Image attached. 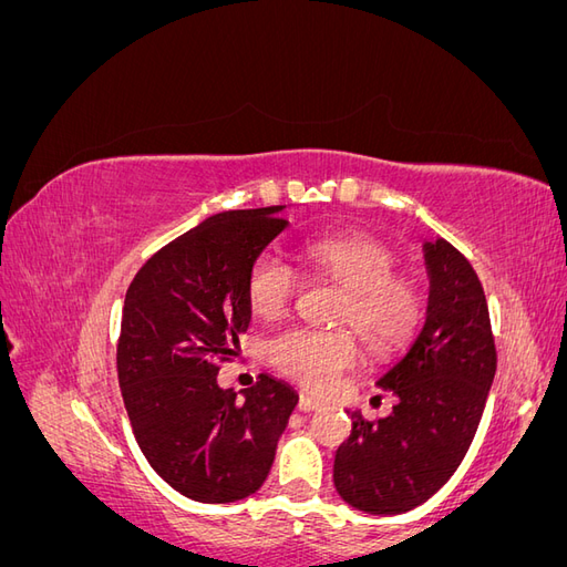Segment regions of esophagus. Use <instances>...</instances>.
Wrapping results in <instances>:
<instances>
[{
  "label": "esophagus",
  "instance_id": "obj_1",
  "mask_svg": "<svg viewBox=\"0 0 567 567\" xmlns=\"http://www.w3.org/2000/svg\"><path fill=\"white\" fill-rule=\"evenodd\" d=\"M298 409L300 411H317V409H321V402L312 400L310 394H300V398H298Z\"/></svg>",
  "mask_w": 567,
  "mask_h": 567
}]
</instances>
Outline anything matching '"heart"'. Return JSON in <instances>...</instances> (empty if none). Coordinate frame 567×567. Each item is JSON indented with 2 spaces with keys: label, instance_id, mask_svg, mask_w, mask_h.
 Instances as JSON below:
<instances>
[{
  "label": "heart",
  "instance_id": "1",
  "mask_svg": "<svg viewBox=\"0 0 567 567\" xmlns=\"http://www.w3.org/2000/svg\"><path fill=\"white\" fill-rule=\"evenodd\" d=\"M305 262L317 277L346 290L336 321L348 323L375 357L400 352L416 336L425 296L414 274L394 269V250L369 234H326L307 241ZM298 271L277 252H260L246 274V298L260 319L288 312ZM271 367L307 390H329L359 357L350 329H286L267 342Z\"/></svg>",
  "mask_w": 567,
  "mask_h": 567
}]
</instances>
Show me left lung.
<instances>
[{
  "label": "left lung",
  "mask_w": 567,
  "mask_h": 567,
  "mask_svg": "<svg viewBox=\"0 0 567 567\" xmlns=\"http://www.w3.org/2000/svg\"><path fill=\"white\" fill-rule=\"evenodd\" d=\"M431 274L427 317L414 346L379 388L398 404L352 433L333 461V485L350 506L394 516L431 499L466 456L496 371L483 284L450 241L425 244Z\"/></svg>",
  "instance_id": "left-lung-1"
}]
</instances>
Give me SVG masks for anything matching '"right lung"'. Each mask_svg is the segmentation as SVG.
Masks as SVG:
<instances>
[{
  "label": "right lung",
  "mask_w": 567,
  "mask_h": 567,
  "mask_svg": "<svg viewBox=\"0 0 567 567\" xmlns=\"http://www.w3.org/2000/svg\"><path fill=\"white\" fill-rule=\"evenodd\" d=\"M284 205L213 215L151 255L127 288L117 383L151 468L203 504L262 487L298 394L267 373L244 390L217 385L248 323L246 274L279 236Z\"/></svg>",
  "instance_id": "add662e5"
}]
</instances>
